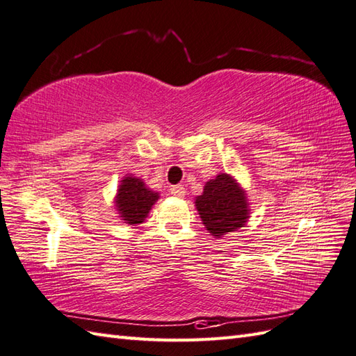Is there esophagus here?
I'll use <instances>...</instances> for the list:
<instances>
[{
    "label": "esophagus",
    "instance_id": "34e87169",
    "mask_svg": "<svg viewBox=\"0 0 356 356\" xmlns=\"http://www.w3.org/2000/svg\"><path fill=\"white\" fill-rule=\"evenodd\" d=\"M170 193L172 194V195H176V197H185V188L181 186V185H175V186H171L170 188Z\"/></svg>",
    "mask_w": 356,
    "mask_h": 356
}]
</instances>
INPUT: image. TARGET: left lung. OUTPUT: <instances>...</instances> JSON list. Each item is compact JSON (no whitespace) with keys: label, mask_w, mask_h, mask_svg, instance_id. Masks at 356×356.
Wrapping results in <instances>:
<instances>
[{"label":"left lung","mask_w":356,"mask_h":356,"mask_svg":"<svg viewBox=\"0 0 356 356\" xmlns=\"http://www.w3.org/2000/svg\"><path fill=\"white\" fill-rule=\"evenodd\" d=\"M195 208L206 230L216 238L235 232L250 217L245 191L226 172L206 181L202 195L195 197Z\"/></svg>","instance_id":"left-lung-1"}]
</instances>
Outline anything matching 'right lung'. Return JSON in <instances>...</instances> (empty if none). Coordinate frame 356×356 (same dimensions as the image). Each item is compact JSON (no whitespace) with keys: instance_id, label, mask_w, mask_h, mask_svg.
<instances>
[{"instance_id":"1","label":"right lung","mask_w":356,"mask_h":356,"mask_svg":"<svg viewBox=\"0 0 356 356\" xmlns=\"http://www.w3.org/2000/svg\"><path fill=\"white\" fill-rule=\"evenodd\" d=\"M158 198L159 193L152 191L143 180L129 175L121 180L117 197H115V208L126 225L138 226L144 222Z\"/></svg>"}]
</instances>
